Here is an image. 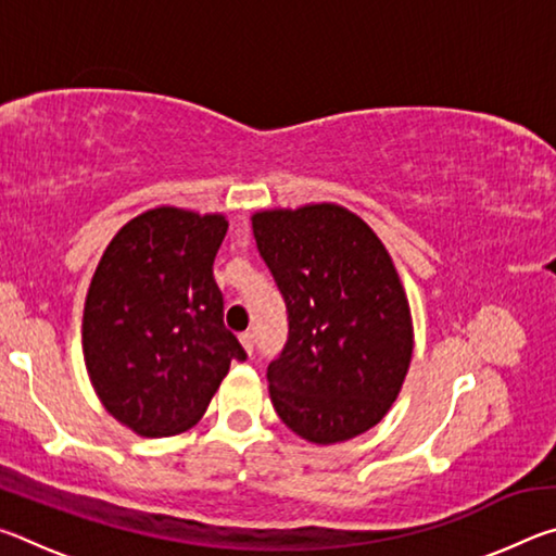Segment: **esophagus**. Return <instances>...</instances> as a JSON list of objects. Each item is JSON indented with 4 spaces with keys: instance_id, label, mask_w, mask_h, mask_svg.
<instances>
[{
    "instance_id": "1",
    "label": "esophagus",
    "mask_w": 556,
    "mask_h": 556,
    "mask_svg": "<svg viewBox=\"0 0 556 556\" xmlns=\"http://www.w3.org/2000/svg\"><path fill=\"white\" fill-rule=\"evenodd\" d=\"M240 343L244 345V351L252 355V351H255V333H252V331L240 333Z\"/></svg>"
}]
</instances>
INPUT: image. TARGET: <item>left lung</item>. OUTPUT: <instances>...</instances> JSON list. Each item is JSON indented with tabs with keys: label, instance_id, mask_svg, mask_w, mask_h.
<instances>
[{
	"label": "left lung",
	"instance_id": "1",
	"mask_svg": "<svg viewBox=\"0 0 556 556\" xmlns=\"http://www.w3.org/2000/svg\"><path fill=\"white\" fill-rule=\"evenodd\" d=\"M252 230L287 304V343L267 365L279 419L314 444L363 434L397 400L412 361L409 304L388 250L333 203L262 211Z\"/></svg>",
	"mask_w": 556,
	"mask_h": 556
}]
</instances>
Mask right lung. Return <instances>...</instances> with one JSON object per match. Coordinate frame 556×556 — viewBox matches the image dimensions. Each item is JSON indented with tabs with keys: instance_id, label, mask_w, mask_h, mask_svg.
Returning a JSON list of instances; mask_svg holds the SVG:
<instances>
[{
	"instance_id": "1",
	"label": "right lung",
	"mask_w": 556,
	"mask_h": 556,
	"mask_svg": "<svg viewBox=\"0 0 556 556\" xmlns=\"http://www.w3.org/2000/svg\"><path fill=\"white\" fill-rule=\"evenodd\" d=\"M223 215L154 208L129 220L92 277L83 351L98 397L142 437H172L203 417L232 361L248 353L223 321L213 262Z\"/></svg>"
}]
</instances>
